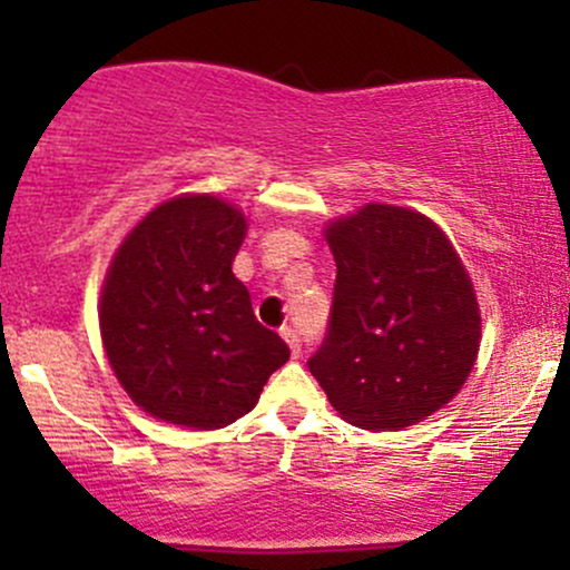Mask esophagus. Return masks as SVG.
Returning <instances> with one entry per match:
<instances>
[{
	"label": "esophagus",
	"instance_id": "1",
	"mask_svg": "<svg viewBox=\"0 0 570 570\" xmlns=\"http://www.w3.org/2000/svg\"><path fill=\"white\" fill-rule=\"evenodd\" d=\"M281 337H284L286 343H289V348H292V356H294V358H297L299 353H303V340H299L297 330H292V326H284V330H281Z\"/></svg>",
	"mask_w": 570,
	"mask_h": 570
}]
</instances>
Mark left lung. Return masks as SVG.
Instances as JSON below:
<instances>
[{"instance_id":"left-lung-1","label":"left lung","mask_w":570,"mask_h":570,"mask_svg":"<svg viewBox=\"0 0 570 570\" xmlns=\"http://www.w3.org/2000/svg\"><path fill=\"white\" fill-rule=\"evenodd\" d=\"M326 240L337 278L307 370L353 426H412L474 367L480 307L466 267L429 217L383 203L332 222Z\"/></svg>"}]
</instances>
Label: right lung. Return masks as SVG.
<instances>
[{
  "mask_svg": "<svg viewBox=\"0 0 570 570\" xmlns=\"http://www.w3.org/2000/svg\"><path fill=\"white\" fill-rule=\"evenodd\" d=\"M244 235L238 208L187 195L149 212L117 248L98 311L104 348L130 399L160 421L230 426L289 358L230 271Z\"/></svg>",
  "mask_w": 570,
  "mask_h": 570,
  "instance_id": "obj_1",
  "label": "right lung"
}]
</instances>
